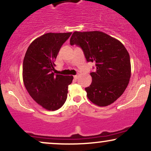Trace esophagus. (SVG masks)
I'll use <instances>...</instances> for the list:
<instances>
[{
  "label": "esophagus",
  "instance_id": "obj_1",
  "mask_svg": "<svg viewBox=\"0 0 151 151\" xmlns=\"http://www.w3.org/2000/svg\"><path fill=\"white\" fill-rule=\"evenodd\" d=\"M74 79H78V75H75V76H74Z\"/></svg>",
  "mask_w": 151,
  "mask_h": 151
}]
</instances>
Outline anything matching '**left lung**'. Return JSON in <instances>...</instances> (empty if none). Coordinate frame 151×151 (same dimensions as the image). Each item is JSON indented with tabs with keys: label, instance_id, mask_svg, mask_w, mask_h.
<instances>
[{
	"label": "left lung",
	"instance_id": "1",
	"mask_svg": "<svg viewBox=\"0 0 151 151\" xmlns=\"http://www.w3.org/2000/svg\"><path fill=\"white\" fill-rule=\"evenodd\" d=\"M71 45L82 48L86 60L96 63L91 72V84L85 88L93 104L105 107L112 104L124 93L131 77L129 52L119 40L99 31L74 32Z\"/></svg>",
	"mask_w": 151,
	"mask_h": 151
}]
</instances>
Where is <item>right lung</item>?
Segmentation results:
<instances>
[{
  "label": "right lung",
  "mask_w": 151,
  "mask_h": 151,
  "mask_svg": "<svg viewBox=\"0 0 151 151\" xmlns=\"http://www.w3.org/2000/svg\"><path fill=\"white\" fill-rule=\"evenodd\" d=\"M72 32L46 33L34 40L23 60L22 78L31 97L43 108L58 110L64 104L73 76L55 74L54 61Z\"/></svg>",
  "instance_id": "add662e5"
}]
</instances>
